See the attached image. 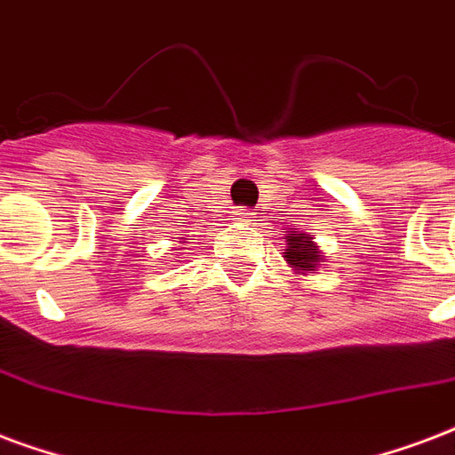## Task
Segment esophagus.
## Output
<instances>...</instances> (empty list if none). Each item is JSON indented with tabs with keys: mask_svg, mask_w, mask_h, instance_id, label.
Wrapping results in <instances>:
<instances>
[{
	"mask_svg": "<svg viewBox=\"0 0 455 455\" xmlns=\"http://www.w3.org/2000/svg\"><path fill=\"white\" fill-rule=\"evenodd\" d=\"M249 215H251V213H249L247 208H242V211H240V218H242V220H247Z\"/></svg>",
	"mask_w": 455,
	"mask_h": 455,
	"instance_id": "esophagus-1",
	"label": "esophagus"
}]
</instances>
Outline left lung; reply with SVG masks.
<instances>
[{"instance_id":"left-lung-1","label":"left lung","mask_w":455,"mask_h":455,"mask_svg":"<svg viewBox=\"0 0 455 455\" xmlns=\"http://www.w3.org/2000/svg\"><path fill=\"white\" fill-rule=\"evenodd\" d=\"M285 240V249H283V259L288 261V266L299 275L307 273H316L319 266L323 264V251L314 244L312 235L299 232L295 228H290V232L283 237Z\"/></svg>"}]
</instances>
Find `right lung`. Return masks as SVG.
Listing matches in <instances>:
<instances>
[{
  "label": "right lung",
  "instance_id": "right-lung-1",
  "mask_svg": "<svg viewBox=\"0 0 455 455\" xmlns=\"http://www.w3.org/2000/svg\"><path fill=\"white\" fill-rule=\"evenodd\" d=\"M182 240H184V237H182Z\"/></svg>",
  "mask_w": 455,
  "mask_h": 455
}]
</instances>
